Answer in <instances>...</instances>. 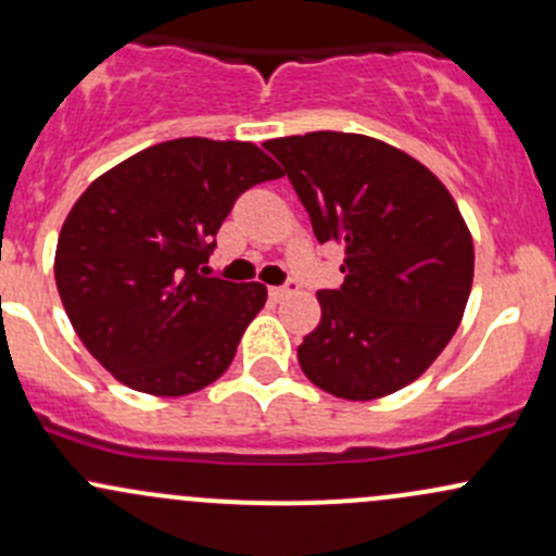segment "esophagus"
<instances>
[{"mask_svg":"<svg viewBox=\"0 0 556 556\" xmlns=\"http://www.w3.org/2000/svg\"><path fill=\"white\" fill-rule=\"evenodd\" d=\"M295 290H298V282H295V279H288V282L279 285V288H271V290H268V295H271L274 301H282V298L292 295V292H295Z\"/></svg>","mask_w":556,"mask_h":556,"instance_id":"esophagus-1","label":"esophagus"}]
</instances>
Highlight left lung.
Listing matches in <instances>:
<instances>
[{
    "instance_id": "8db88e82",
    "label": "left lung",
    "mask_w": 556,
    "mask_h": 556,
    "mask_svg": "<svg viewBox=\"0 0 556 556\" xmlns=\"http://www.w3.org/2000/svg\"><path fill=\"white\" fill-rule=\"evenodd\" d=\"M319 242L345 248L338 290L298 345L316 388L348 401L395 393L448 345L472 290L465 218L432 170L380 139L311 131L268 139Z\"/></svg>"
}]
</instances>
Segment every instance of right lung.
<instances>
[{"instance_id":"obj_1","label":"right lung","mask_w":556,"mask_h":556,"mask_svg":"<svg viewBox=\"0 0 556 556\" xmlns=\"http://www.w3.org/2000/svg\"><path fill=\"white\" fill-rule=\"evenodd\" d=\"M282 176L250 142L185 137L91 181L65 218L54 282L73 329L115 380L187 395L227 371L266 288L205 277L242 192Z\"/></svg>"}]
</instances>
